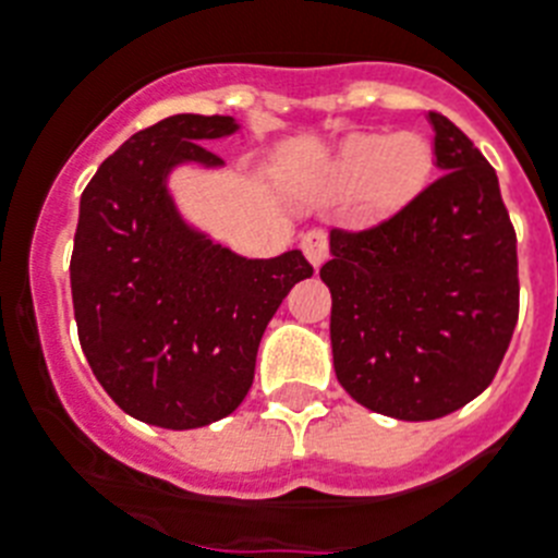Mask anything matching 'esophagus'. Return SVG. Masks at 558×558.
<instances>
[{
    "label": "esophagus",
    "mask_w": 558,
    "mask_h": 558,
    "mask_svg": "<svg viewBox=\"0 0 558 558\" xmlns=\"http://www.w3.org/2000/svg\"><path fill=\"white\" fill-rule=\"evenodd\" d=\"M301 250L303 255L308 257V264L320 269V264L329 257V235L323 232V229H308L306 235L301 241Z\"/></svg>",
    "instance_id": "esophagus-1"
}]
</instances>
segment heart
<instances>
[{
    "instance_id": "obj_1",
    "label": "heart",
    "mask_w": 558,
    "mask_h": 558,
    "mask_svg": "<svg viewBox=\"0 0 558 558\" xmlns=\"http://www.w3.org/2000/svg\"><path fill=\"white\" fill-rule=\"evenodd\" d=\"M434 153L416 133H363L343 144L331 167V184L343 192H366L368 207L391 213L409 204L430 175Z\"/></svg>"
}]
</instances>
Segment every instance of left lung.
Here are the masks:
<instances>
[{"label": "left lung", "instance_id": "1", "mask_svg": "<svg viewBox=\"0 0 558 558\" xmlns=\"http://www.w3.org/2000/svg\"><path fill=\"white\" fill-rule=\"evenodd\" d=\"M428 121L442 175L377 227L331 229L320 269L337 380L409 423L480 397L519 317L517 232L494 167L446 116Z\"/></svg>", "mask_w": 558, "mask_h": 558}]
</instances>
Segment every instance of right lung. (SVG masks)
<instances>
[{
	"label": "right lung",
	"instance_id": "right-lung-1",
	"mask_svg": "<svg viewBox=\"0 0 558 558\" xmlns=\"http://www.w3.org/2000/svg\"><path fill=\"white\" fill-rule=\"evenodd\" d=\"M235 130L232 116L158 121L98 167L78 204L70 257L78 343L112 402L158 428L232 414L271 315L315 271L301 250L235 255L175 209L167 175L178 163L221 167L204 142Z\"/></svg>",
	"mask_w": 558,
	"mask_h": 558
}]
</instances>
